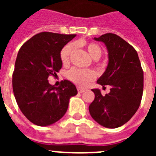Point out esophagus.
Here are the masks:
<instances>
[{
  "mask_svg": "<svg viewBox=\"0 0 156 156\" xmlns=\"http://www.w3.org/2000/svg\"><path fill=\"white\" fill-rule=\"evenodd\" d=\"M77 90H78V92H79V93H83V92L85 90V89L84 88H82V87H77Z\"/></svg>",
  "mask_w": 156,
  "mask_h": 156,
  "instance_id": "34e87169",
  "label": "esophagus"
}]
</instances>
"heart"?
Wrapping results in <instances>:
<instances>
[{
    "mask_svg": "<svg viewBox=\"0 0 156 156\" xmlns=\"http://www.w3.org/2000/svg\"><path fill=\"white\" fill-rule=\"evenodd\" d=\"M88 53L94 60H98L102 55V50L99 45L94 43H87L85 44ZM76 44L73 43H69L65 45L60 51V59L63 64L69 62L70 56L75 49ZM66 76L70 81L80 87H84L90 81L95 79V73L90 69H81L73 68L67 73Z\"/></svg>",
    "mask_w": 156,
    "mask_h": 156,
    "instance_id": "obj_1",
    "label": "heart"
}]
</instances>
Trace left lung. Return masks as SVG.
<instances>
[{
    "instance_id": "8db88e82",
    "label": "left lung",
    "mask_w": 156,
    "mask_h": 156,
    "mask_svg": "<svg viewBox=\"0 0 156 156\" xmlns=\"http://www.w3.org/2000/svg\"><path fill=\"white\" fill-rule=\"evenodd\" d=\"M94 39L104 43L108 51V66L97 83L111 88L105 96L98 89H92L95 97L89 112L101 126L119 127L138 109L143 94L144 73L137 51L120 37L108 33Z\"/></svg>"
}]
</instances>
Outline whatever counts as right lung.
Wrapping results in <instances>:
<instances>
[{
    "mask_svg": "<svg viewBox=\"0 0 156 156\" xmlns=\"http://www.w3.org/2000/svg\"><path fill=\"white\" fill-rule=\"evenodd\" d=\"M76 36L41 32L19 49L12 74L14 95L23 115L37 126L59 120L67 111L70 98L77 94L70 81L64 80L56 87L48 80L62 69L60 51Z\"/></svg>",
    "mask_w": 156,
    "mask_h": 156,
    "instance_id": "obj_1",
    "label": "right lung"
}]
</instances>
